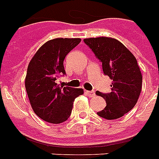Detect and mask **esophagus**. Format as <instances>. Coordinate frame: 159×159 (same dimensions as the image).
<instances>
[{
    "label": "esophagus",
    "mask_w": 159,
    "mask_h": 159,
    "mask_svg": "<svg viewBox=\"0 0 159 159\" xmlns=\"http://www.w3.org/2000/svg\"><path fill=\"white\" fill-rule=\"evenodd\" d=\"M86 93L90 97H94L96 96V94H95V91H86Z\"/></svg>",
    "instance_id": "34e87169"
}]
</instances>
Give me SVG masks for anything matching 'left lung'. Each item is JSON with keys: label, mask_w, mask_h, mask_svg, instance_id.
<instances>
[{"label": "left lung", "mask_w": 159, "mask_h": 159, "mask_svg": "<svg viewBox=\"0 0 159 159\" xmlns=\"http://www.w3.org/2000/svg\"><path fill=\"white\" fill-rule=\"evenodd\" d=\"M84 41L102 62L104 75L113 80L110 93L96 92L107 103L97 115L106 119L121 118L135 107L141 94L142 75L136 58L114 38L102 36Z\"/></svg>", "instance_id": "1"}]
</instances>
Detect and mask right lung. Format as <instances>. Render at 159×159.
<instances>
[{"label":"right lung","mask_w":159,"mask_h":159,"mask_svg":"<svg viewBox=\"0 0 159 159\" xmlns=\"http://www.w3.org/2000/svg\"><path fill=\"white\" fill-rule=\"evenodd\" d=\"M80 38H56L43 44L29 63L25 88L32 109L40 119L52 124L66 121L74 101L84 94L81 88L60 86L56 80L65 74L63 61Z\"/></svg>","instance_id":"add662e5"}]
</instances>
